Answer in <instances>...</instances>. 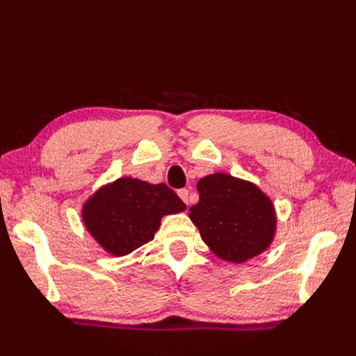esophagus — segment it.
<instances>
[{"mask_svg":"<svg viewBox=\"0 0 356 356\" xmlns=\"http://www.w3.org/2000/svg\"><path fill=\"white\" fill-rule=\"evenodd\" d=\"M178 196L181 197L182 202H184L186 204H188V190H187V188H181V190L178 191Z\"/></svg>","mask_w":356,"mask_h":356,"instance_id":"obj_1","label":"esophagus"}]
</instances>
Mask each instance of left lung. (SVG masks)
<instances>
[{
    "instance_id": "8db88e82",
    "label": "left lung",
    "mask_w": 356,
    "mask_h": 356,
    "mask_svg": "<svg viewBox=\"0 0 356 356\" xmlns=\"http://www.w3.org/2000/svg\"><path fill=\"white\" fill-rule=\"evenodd\" d=\"M197 190L200 199L190 208V218L220 258L243 263L270 245L275 209L260 188L227 174H213L202 178Z\"/></svg>"
}]
</instances>
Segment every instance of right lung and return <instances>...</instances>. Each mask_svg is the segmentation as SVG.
<instances>
[{
	"label": "right lung",
	"mask_w": 356,
	"mask_h": 356,
	"mask_svg": "<svg viewBox=\"0 0 356 356\" xmlns=\"http://www.w3.org/2000/svg\"><path fill=\"white\" fill-rule=\"evenodd\" d=\"M184 209V202L166 184L120 178L88 200L83 220L104 250L120 257L153 241L163 215Z\"/></svg>",
	"instance_id": "add662e5"
}]
</instances>
